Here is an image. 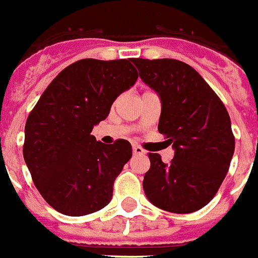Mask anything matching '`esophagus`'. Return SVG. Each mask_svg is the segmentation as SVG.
<instances>
[{"label": "esophagus", "instance_id": "esophagus-1", "mask_svg": "<svg viewBox=\"0 0 258 258\" xmlns=\"http://www.w3.org/2000/svg\"><path fill=\"white\" fill-rule=\"evenodd\" d=\"M132 150H133V152H135V154H144V152H146L142 147H140V146H137V144H133Z\"/></svg>", "mask_w": 258, "mask_h": 258}]
</instances>
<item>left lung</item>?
Instances as JSON below:
<instances>
[{
	"instance_id": "obj_1",
	"label": "left lung",
	"mask_w": 258,
	"mask_h": 258,
	"mask_svg": "<svg viewBox=\"0 0 258 258\" xmlns=\"http://www.w3.org/2000/svg\"><path fill=\"white\" fill-rule=\"evenodd\" d=\"M142 78L161 96L158 131L173 144L166 165L148 154L143 188L148 201L172 213H192L213 199L235 150L228 111L208 82L184 61L132 59Z\"/></svg>"
}]
</instances>
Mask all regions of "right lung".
Wrapping results in <instances>:
<instances>
[{"label": "right lung", "instance_id": "1", "mask_svg": "<svg viewBox=\"0 0 258 258\" xmlns=\"http://www.w3.org/2000/svg\"><path fill=\"white\" fill-rule=\"evenodd\" d=\"M139 78L132 60L82 59L50 82L24 127L23 157L35 187L66 216H85L106 206L131 143L96 142L92 129Z\"/></svg>", "mask_w": 258, "mask_h": 258}]
</instances>
